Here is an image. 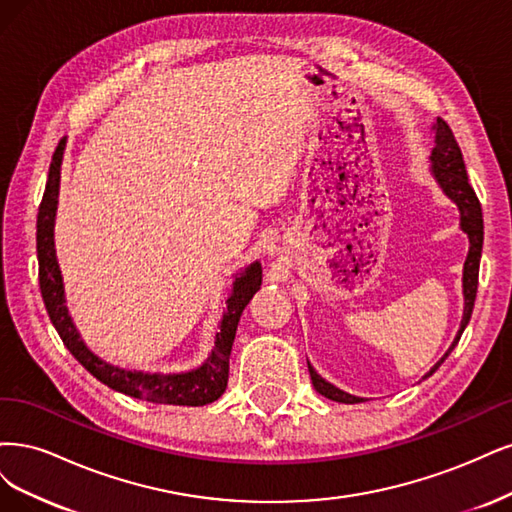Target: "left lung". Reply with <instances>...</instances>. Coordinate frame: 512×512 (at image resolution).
Here are the masks:
<instances>
[{
  "label": "left lung",
  "mask_w": 512,
  "mask_h": 512,
  "mask_svg": "<svg viewBox=\"0 0 512 512\" xmlns=\"http://www.w3.org/2000/svg\"><path fill=\"white\" fill-rule=\"evenodd\" d=\"M434 131H436V140H434L432 157H430L432 174L436 178V183L440 185V189L444 191V195H447L449 200H453L455 206L459 208V221H461L459 225L468 234L470 251H468V257L464 263V317H461L459 332H457L453 344L449 346V351L444 353L438 364L425 374V378L432 376L442 366V361L451 355V351L455 349V344L459 342L461 334H464V329L472 317L476 287H478V266H481V251H483V210H481V202H478L474 189L468 183L464 155H461V148L453 136L451 127L442 119L436 121ZM308 372H310L312 385H315V389L321 395H325L327 400L342 402V404H357L364 400V398H357V395H351V393L334 387L332 383H327L325 378H321L310 364H308Z\"/></svg>",
  "instance_id": "1"
}]
</instances>
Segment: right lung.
<instances>
[{"label": "right lung", "instance_id": "right-lung-1", "mask_svg": "<svg viewBox=\"0 0 512 512\" xmlns=\"http://www.w3.org/2000/svg\"><path fill=\"white\" fill-rule=\"evenodd\" d=\"M65 151V138L59 142L53 153L51 168H48L46 189L42 195V204L38 210V232H36V249H38V276L40 291L57 334L61 336L68 351L85 366L97 381H102L114 391H121L131 398L155 402V404H174V406H204L219 400L229 376V355L236 338V329L242 310L251 302L253 295L261 287V263L255 261L246 268L234 283L232 295L227 298V310L219 323V332L214 336V346L210 357L200 368L178 374H161V372H140V370H123L110 366L95 353L87 349L80 334L76 332L74 321L65 306L63 278L55 253V217H57V200H59V183H61V161Z\"/></svg>", "mask_w": 512, "mask_h": 512}]
</instances>
